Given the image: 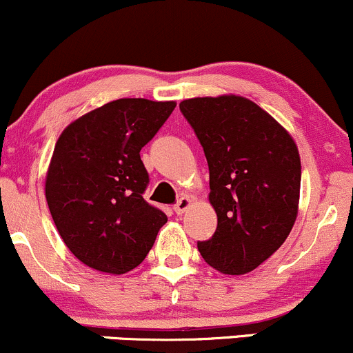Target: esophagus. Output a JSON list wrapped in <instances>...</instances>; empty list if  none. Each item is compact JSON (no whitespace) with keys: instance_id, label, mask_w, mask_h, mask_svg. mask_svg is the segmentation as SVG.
I'll use <instances>...</instances> for the list:
<instances>
[{"instance_id":"34e87169","label":"esophagus","mask_w":353,"mask_h":353,"mask_svg":"<svg viewBox=\"0 0 353 353\" xmlns=\"http://www.w3.org/2000/svg\"><path fill=\"white\" fill-rule=\"evenodd\" d=\"M190 205V199L188 196H182L179 201L176 202V205H174V210H176V214H182L185 209H188Z\"/></svg>"}]
</instances>
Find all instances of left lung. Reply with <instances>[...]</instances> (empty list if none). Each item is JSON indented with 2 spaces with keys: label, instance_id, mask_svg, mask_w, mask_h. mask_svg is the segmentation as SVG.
<instances>
[{
  "label": "left lung",
  "instance_id": "obj_1",
  "mask_svg": "<svg viewBox=\"0 0 353 353\" xmlns=\"http://www.w3.org/2000/svg\"><path fill=\"white\" fill-rule=\"evenodd\" d=\"M179 109L204 149L217 229L197 249L229 275L254 270L283 244L297 217L301 157L289 132L241 96L185 99Z\"/></svg>",
  "mask_w": 353,
  "mask_h": 353
}]
</instances>
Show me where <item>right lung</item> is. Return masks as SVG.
<instances>
[{"label": "right lung", "instance_id": "obj_1", "mask_svg": "<svg viewBox=\"0 0 353 353\" xmlns=\"http://www.w3.org/2000/svg\"><path fill=\"white\" fill-rule=\"evenodd\" d=\"M176 103L117 99L68 125L46 176L59 236L83 264L125 274L144 261L168 216L144 199L149 174L141 149Z\"/></svg>", "mask_w": 353, "mask_h": 353}]
</instances>
